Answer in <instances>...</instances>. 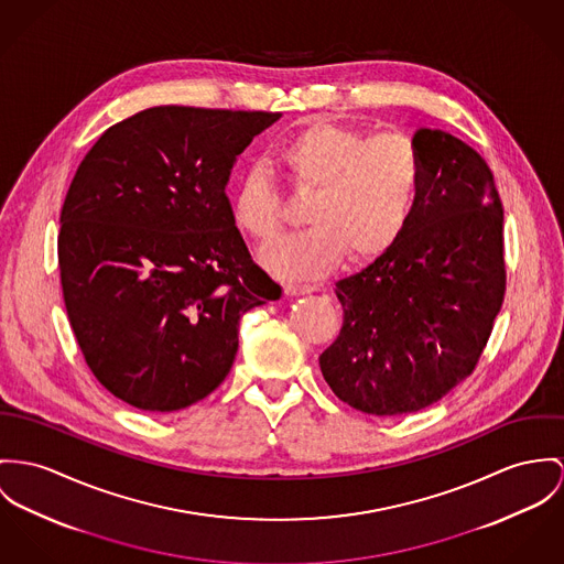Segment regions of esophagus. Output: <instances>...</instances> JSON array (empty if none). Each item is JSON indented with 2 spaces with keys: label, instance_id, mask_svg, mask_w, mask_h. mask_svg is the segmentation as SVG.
<instances>
[{
  "label": "esophagus",
  "instance_id": "obj_1",
  "mask_svg": "<svg viewBox=\"0 0 564 564\" xmlns=\"http://www.w3.org/2000/svg\"><path fill=\"white\" fill-rule=\"evenodd\" d=\"M311 292H313L311 285H299V283L285 285V294L288 296H304V294H311Z\"/></svg>",
  "mask_w": 564,
  "mask_h": 564
}]
</instances>
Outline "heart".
<instances>
[{"mask_svg": "<svg viewBox=\"0 0 564 564\" xmlns=\"http://www.w3.org/2000/svg\"><path fill=\"white\" fill-rule=\"evenodd\" d=\"M279 161L301 193H311L306 231L261 251V263L288 279H315L346 256L382 258L410 227L423 186V156L403 132L362 130L313 120L279 145ZM234 225L265 242L276 236L283 202L261 167L240 175L231 195Z\"/></svg>", "mask_w": 564, "mask_h": 564, "instance_id": "b5f03b06", "label": "heart"}]
</instances>
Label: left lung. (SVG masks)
<instances>
[{"label":"left lung","mask_w":564,"mask_h":564,"mask_svg":"<svg viewBox=\"0 0 564 564\" xmlns=\"http://www.w3.org/2000/svg\"><path fill=\"white\" fill-rule=\"evenodd\" d=\"M423 186L401 240L335 283L344 326L319 356L333 392L365 414L419 412L468 378L505 299L502 204L477 150L419 129Z\"/></svg>","instance_id":"1"}]
</instances>
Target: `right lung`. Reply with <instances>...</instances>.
Returning <instances> with one entry per match:
<instances>
[{
  "label": "right lung",
  "instance_id": "right-lung-1",
  "mask_svg": "<svg viewBox=\"0 0 564 564\" xmlns=\"http://www.w3.org/2000/svg\"><path fill=\"white\" fill-rule=\"evenodd\" d=\"M281 113L152 107L105 130L59 215L66 313L96 380L175 412L227 378L240 317L281 296L225 195L236 156Z\"/></svg>",
  "mask_w": 564,
  "mask_h": 564
}]
</instances>
